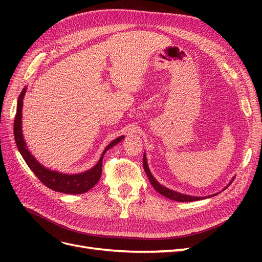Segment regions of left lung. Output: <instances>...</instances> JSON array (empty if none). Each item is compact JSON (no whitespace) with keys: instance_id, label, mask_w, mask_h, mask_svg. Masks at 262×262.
<instances>
[{"instance_id":"8db88e82","label":"left lung","mask_w":262,"mask_h":262,"mask_svg":"<svg viewBox=\"0 0 262 262\" xmlns=\"http://www.w3.org/2000/svg\"><path fill=\"white\" fill-rule=\"evenodd\" d=\"M143 167H144V170L146 172V175L148 177V180L150 184H152V186L154 187V189L156 190L157 192H160L162 195L168 198V199L170 200H173V201H178V202H192V201H198V200H201V199H205V198H210V196H213V195H216L219 193H215V194H212V195H208V196H192V195H188V194H182V193H179V192H176L173 191V190H170L168 188H166L164 186H162L161 184H158L157 180L153 177L152 173H150L149 169H148V166H147V162H146V156L144 154L143 156ZM232 184V181H231ZM227 188V187H226ZM225 188V189H226Z\"/></svg>"}]
</instances>
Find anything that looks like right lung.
<instances>
[{"label": "right lung", "mask_w": 262, "mask_h": 262, "mask_svg": "<svg viewBox=\"0 0 262 262\" xmlns=\"http://www.w3.org/2000/svg\"><path fill=\"white\" fill-rule=\"evenodd\" d=\"M26 93V89H24L19 95L17 100V110L16 116L14 120V138L16 142L17 148L21 154L23 158L25 160L28 167L34 171L35 175L38 177L42 184L54 191L62 192V193H70V194H80L89 191L95 185L97 184L101 176V165H102V157L109 148H112L116 144H118L124 137H119L110 143L102 153L98 163L94 166L90 170L75 173V175H68V173H61L59 171H53L47 169L41 164H39L36 158L30 154L28 148L26 147V143L24 141L23 133H21V109H23V99L24 95Z\"/></svg>", "instance_id": "right-lung-1"}]
</instances>
